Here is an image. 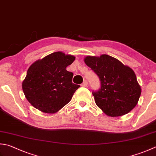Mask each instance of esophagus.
<instances>
[{
    "instance_id": "1",
    "label": "esophagus",
    "mask_w": 156,
    "mask_h": 156,
    "mask_svg": "<svg viewBox=\"0 0 156 156\" xmlns=\"http://www.w3.org/2000/svg\"><path fill=\"white\" fill-rule=\"evenodd\" d=\"M87 84H88V82H87V80H84V82H82V84H81V86H82V87H86L87 86Z\"/></svg>"
}]
</instances>
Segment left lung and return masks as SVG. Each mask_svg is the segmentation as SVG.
Listing matches in <instances>:
<instances>
[{
  "label": "left lung",
  "instance_id": "obj_1",
  "mask_svg": "<svg viewBox=\"0 0 156 156\" xmlns=\"http://www.w3.org/2000/svg\"><path fill=\"white\" fill-rule=\"evenodd\" d=\"M84 62L100 80L101 88L92 93L97 105L105 114L121 116L135 108L141 89L132 69L108 55L88 56Z\"/></svg>",
  "mask_w": 156,
  "mask_h": 156
}]
</instances>
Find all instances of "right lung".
Instances as JSON below:
<instances>
[{
    "instance_id": "right-lung-1",
    "label": "right lung",
    "mask_w": 156,
    "mask_h": 156,
    "mask_svg": "<svg viewBox=\"0 0 156 156\" xmlns=\"http://www.w3.org/2000/svg\"><path fill=\"white\" fill-rule=\"evenodd\" d=\"M75 57L55 52L32 64L23 81L27 100L40 111L53 114L70 101L80 86L72 82L73 73L66 70Z\"/></svg>"
}]
</instances>
